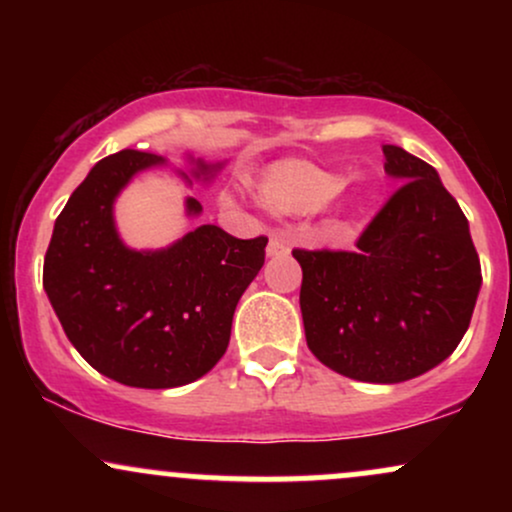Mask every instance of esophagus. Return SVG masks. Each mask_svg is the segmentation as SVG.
<instances>
[{
	"instance_id": "obj_1",
	"label": "esophagus",
	"mask_w": 512,
	"mask_h": 512,
	"mask_svg": "<svg viewBox=\"0 0 512 512\" xmlns=\"http://www.w3.org/2000/svg\"><path fill=\"white\" fill-rule=\"evenodd\" d=\"M289 252H291V248H289V243H286V240H281L279 236L269 238L267 257H284V255H289Z\"/></svg>"
}]
</instances>
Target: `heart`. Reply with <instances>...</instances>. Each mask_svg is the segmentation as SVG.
<instances>
[{
  "instance_id": "obj_1",
  "label": "heart",
  "mask_w": 512,
  "mask_h": 512,
  "mask_svg": "<svg viewBox=\"0 0 512 512\" xmlns=\"http://www.w3.org/2000/svg\"><path fill=\"white\" fill-rule=\"evenodd\" d=\"M344 187V178L334 170L308 161L281 163L269 170L257 185V197L276 214H313L330 204Z\"/></svg>"
}]
</instances>
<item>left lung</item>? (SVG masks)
I'll list each match as a JSON object with an SVG mask.
<instances>
[{
  "label": "left lung",
  "mask_w": 512,
  "mask_h": 512,
  "mask_svg": "<svg viewBox=\"0 0 512 512\" xmlns=\"http://www.w3.org/2000/svg\"><path fill=\"white\" fill-rule=\"evenodd\" d=\"M402 182L354 252L293 250L303 269L308 349L334 373L395 385L443 363L462 342L481 289L479 255L438 170L383 146Z\"/></svg>",
  "instance_id": "obj_1"
}]
</instances>
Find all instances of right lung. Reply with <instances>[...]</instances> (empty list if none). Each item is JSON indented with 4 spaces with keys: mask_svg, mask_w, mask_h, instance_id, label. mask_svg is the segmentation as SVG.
I'll list each match as a JSON object with an SVG mask.
<instances>
[{
    "mask_svg": "<svg viewBox=\"0 0 512 512\" xmlns=\"http://www.w3.org/2000/svg\"><path fill=\"white\" fill-rule=\"evenodd\" d=\"M175 173L209 185L226 161L182 154ZM170 166L151 151L103 158L57 216L43 286L74 349L105 378L144 390L195 383L226 354L236 305L264 264L267 238L240 240L197 226L158 250H134L115 223V202L134 175ZM202 204L185 197V216Z\"/></svg>",
    "mask_w": 512,
    "mask_h": 512,
    "instance_id": "obj_1",
    "label": "right lung"
}]
</instances>
